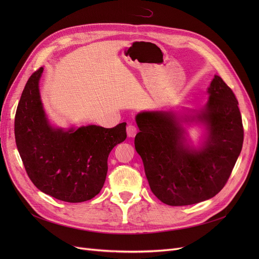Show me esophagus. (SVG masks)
I'll use <instances>...</instances> for the list:
<instances>
[{
    "label": "esophagus",
    "instance_id": "esophagus-1",
    "mask_svg": "<svg viewBox=\"0 0 259 259\" xmlns=\"http://www.w3.org/2000/svg\"><path fill=\"white\" fill-rule=\"evenodd\" d=\"M137 133H138L137 127L133 126V125H128L127 126V135L129 138H134L135 135H137Z\"/></svg>",
    "mask_w": 259,
    "mask_h": 259
}]
</instances>
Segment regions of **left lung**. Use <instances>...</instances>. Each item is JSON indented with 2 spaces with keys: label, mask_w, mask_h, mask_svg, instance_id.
<instances>
[{
  "label": "left lung",
  "mask_w": 259,
  "mask_h": 259,
  "mask_svg": "<svg viewBox=\"0 0 259 259\" xmlns=\"http://www.w3.org/2000/svg\"><path fill=\"white\" fill-rule=\"evenodd\" d=\"M209 101L197 117L208 126L201 149L186 148L184 129L170 112H141L134 145L153 194L166 205L188 206L207 200L227 184L243 143L238 102L224 79L215 75Z\"/></svg>",
  "instance_id": "1"
}]
</instances>
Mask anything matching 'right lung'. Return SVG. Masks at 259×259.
Masks as SVG:
<instances>
[{"label":"right lung","instance_id":"right-lung-1","mask_svg":"<svg viewBox=\"0 0 259 259\" xmlns=\"http://www.w3.org/2000/svg\"><path fill=\"white\" fill-rule=\"evenodd\" d=\"M43 70L38 68L27 80L16 112V143L23 165L42 192L67 202L89 200L104 186L109 153L127 138L126 122L113 128H51L39 99Z\"/></svg>","mask_w":259,"mask_h":259}]
</instances>
